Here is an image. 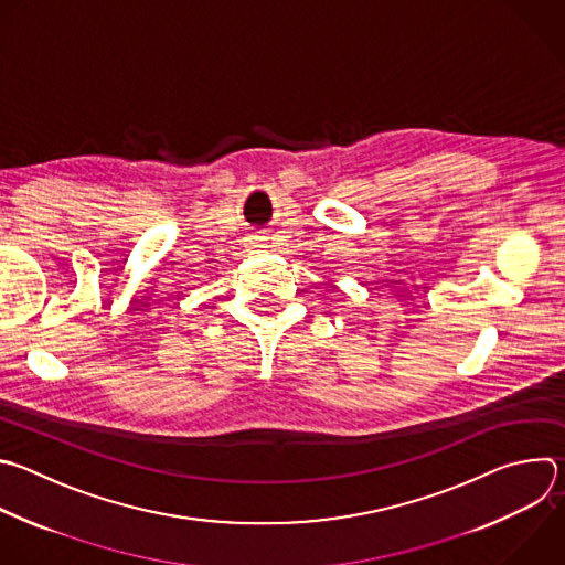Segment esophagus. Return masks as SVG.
Segmentation results:
<instances>
[{"label": "esophagus", "mask_w": 565, "mask_h": 565, "mask_svg": "<svg viewBox=\"0 0 565 565\" xmlns=\"http://www.w3.org/2000/svg\"><path fill=\"white\" fill-rule=\"evenodd\" d=\"M262 242H264V237H255V239H253V246H257V248H262Z\"/></svg>", "instance_id": "34e87169"}]
</instances>
